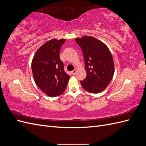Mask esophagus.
I'll list each match as a JSON object with an SVG mask.
<instances>
[{
  "label": "esophagus",
  "mask_w": 146,
  "mask_h": 146,
  "mask_svg": "<svg viewBox=\"0 0 146 146\" xmlns=\"http://www.w3.org/2000/svg\"><path fill=\"white\" fill-rule=\"evenodd\" d=\"M76 72H77V70H76V69H74V70H73L72 71H71V74H72V75H75L76 74Z\"/></svg>",
  "instance_id": "obj_1"
}]
</instances>
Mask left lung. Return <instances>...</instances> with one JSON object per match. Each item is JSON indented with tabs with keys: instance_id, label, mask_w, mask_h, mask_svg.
Segmentation results:
<instances>
[{
	"instance_id": "obj_1",
	"label": "left lung",
	"mask_w": 146,
	"mask_h": 146,
	"mask_svg": "<svg viewBox=\"0 0 146 146\" xmlns=\"http://www.w3.org/2000/svg\"><path fill=\"white\" fill-rule=\"evenodd\" d=\"M81 47L85 62L86 77L80 82L83 89L91 93L103 91L111 81L114 61L109 48L94 37L85 36L75 39Z\"/></svg>"
}]
</instances>
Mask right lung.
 <instances>
[{
  "label": "right lung",
  "instance_id": "obj_1",
  "mask_svg": "<svg viewBox=\"0 0 146 146\" xmlns=\"http://www.w3.org/2000/svg\"><path fill=\"white\" fill-rule=\"evenodd\" d=\"M66 40L51 39L39 47L32 62L34 80L43 92L50 97L63 94L70 76L64 72L60 51Z\"/></svg>",
  "mask_w": 146,
  "mask_h": 146
}]
</instances>
